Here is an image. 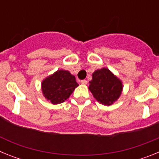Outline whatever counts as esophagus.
I'll use <instances>...</instances> for the list:
<instances>
[{"mask_svg":"<svg viewBox=\"0 0 159 159\" xmlns=\"http://www.w3.org/2000/svg\"><path fill=\"white\" fill-rule=\"evenodd\" d=\"M80 83H81V84H84V85H86V84H88V81L85 80H83L80 81Z\"/></svg>","mask_w":159,"mask_h":159,"instance_id":"esophagus-1","label":"esophagus"}]
</instances>
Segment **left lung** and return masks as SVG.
Listing matches in <instances>:
<instances>
[{
	"mask_svg": "<svg viewBox=\"0 0 159 159\" xmlns=\"http://www.w3.org/2000/svg\"><path fill=\"white\" fill-rule=\"evenodd\" d=\"M89 83L88 88L94 98L105 106L113 104L123 92V82L107 67L94 71Z\"/></svg>",
	"mask_w": 159,
	"mask_h": 159,
	"instance_id": "8db88e82",
	"label": "left lung"
}]
</instances>
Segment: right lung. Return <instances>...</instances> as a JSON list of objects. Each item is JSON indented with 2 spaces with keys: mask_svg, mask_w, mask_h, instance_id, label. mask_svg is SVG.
<instances>
[{
  "mask_svg": "<svg viewBox=\"0 0 159 159\" xmlns=\"http://www.w3.org/2000/svg\"><path fill=\"white\" fill-rule=\"evenodd\" d=\"M78 86L75 77L68 71L61 69L43 79L41 90L43 97L52 104H59L68 99Z\"/></svg>",
  "mask_w": 159,
  "mask_h": 159,
  "instance_id": "obj_1",
  "label": "right lung"
}]
</instances>
